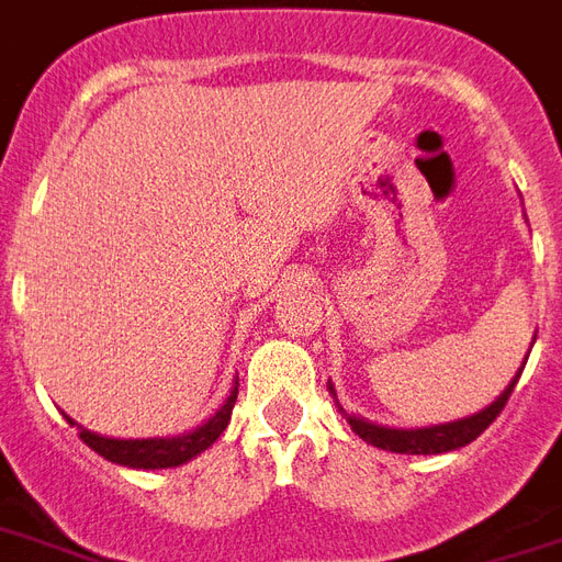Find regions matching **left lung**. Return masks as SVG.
I'll return each instance as SVG.
<instances>
[{"instance_id":"left-lung-1","label":"left lung","mask_w":562,"mask_h":562,"mask_svg":"<svg viewBox=\"0 0 562 562\" xmlns=\"http://www.w3.org/2000/svg\"><path fill=\"white\" fill-rule=\"evenodd\" d=\"M537 340V337H533ZM527 364V361H525ZM525 370V367H521ZM518 376H513V382L504 387V394L495 396V403H488L486 408H480L476 415L459 417V420H447V424L436 426H417V429H396V426H382L367 420V417L349 415L344 406H337L346 415L352 432L358 438H364L367 445L379 447V450H391V453H412V457H432V453H447V450H459V447L471 445L480 432H486L488 424L501 415V408L506 406V400L513 394ZM328 391L335 394V387L328 382Z\"/></svg>"}]
</instances>
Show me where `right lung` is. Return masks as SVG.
<instances>
[{
	"mask_svg": "<svg viewBox=\"0 0 562 562\" xmlns=\"http://www.w3.org/2000/svg\"><path fill=\"white\" fill-rule=\"evenodd\" d=\"M236 394H239V379L231 387V394L222 403L216 415H210L201 426H195L192 432H183V436L171 438H109L97 436L86 426H79L74 417H67V424L79 429V438L86 441L94 453H100L109 462L126 468H145V471H156V468H177L204 453L206 447L213 445L222 432H225L227 420H231V412H234Z\"/></svg>",
	"mask_w": 562,
	"mask_h": 562,
	"instance_id": "right-lung-1",
	"label": "right lung"
}]
</instances>
